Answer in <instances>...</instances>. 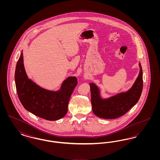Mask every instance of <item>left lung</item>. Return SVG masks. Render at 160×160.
Returning a JSON list of instances; mask_svg holds the SVG:
<instances>
[{"mask_svg": "<svg viewBox=\"0 0 160 160\" xmlns=\"http://www.w3.org/2000/svg\"><path fill=\"white\" fill-rule=\"evenodd\" d=\"M140 71L137 79L128 91L102 99L98 86L90 83L92 111L97 116L103 119H116L128 112L139 100L143 90V71L139 63Z\"/></svg>", "mask_w": 160, "mask_h": 160, "instance_id": "8db88e82", "label": "left lung"}]
</instances>
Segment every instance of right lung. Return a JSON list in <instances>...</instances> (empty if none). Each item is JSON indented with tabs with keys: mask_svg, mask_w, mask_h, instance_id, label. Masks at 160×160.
Masks as SVG:
<instances>
[{
	"mask_svg": "<svg viewBox=\"0 0 160 160\" xmlns=\"http://www.w3.org/2000/svg\"><path fill=\"white\" fill-rule=\"evenodd\" d=\"M15 82L18 98L26 110L46 120L57 121L67 113L69 100L77 84V79L76 77H68L57 91L45 89L28 78L22 52L16 65Z\"/></svg>",
	"mask_w": 160,
	"mask_h": 160,
	"instance_id": "add662e5",
	"label": "right lung"
}]
</instances>
